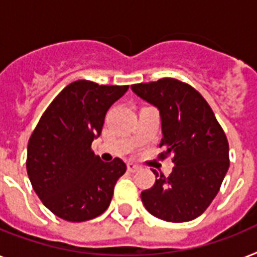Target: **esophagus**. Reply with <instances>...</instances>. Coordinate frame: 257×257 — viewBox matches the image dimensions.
<instances>
[{"label":"esophagus","instance_id":"esophagus-1","mask_svg":"<svg viewBox=\"0 0 257 257\" xmlns=\"http://www.w3.org/2000/svg\"><path fill=\"white\" fill-rule=\"evenodd\" d=\"M128 170L131 173H136L140 170V166L139 165H135V164H128Z\"/></svg>","mask_w":257,"mask_h":257}]
</instances>
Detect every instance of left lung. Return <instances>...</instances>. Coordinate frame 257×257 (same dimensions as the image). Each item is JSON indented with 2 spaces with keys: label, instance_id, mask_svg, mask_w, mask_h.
I'll list each match as a JSON object with an SVG mask.
<instances>
[{
  "label": "left lung",
  "instance_id": "left-lung-1",
  "mask_svg": "<svg viewBox=\"0 0 257 257\" xmlns=\"http://www.w3.org/2000/svg\"><path fill=\"white\" fill-rule=\"evenodd\" d=\"M131 88L160 112L161 158L172 154L174 164L169 177L153 170L156 183L141 193L144 206L166 222L193 220L216 197L228 170L226 135L207 101L186 83L165 78Z\"/></svg>",
  "mask_w": 257,
  "mask_h": 257
}]
</instances>
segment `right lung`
<instances>
[{
  "label": "right lung",
  "instance_id": "right-lung-1",
  "mask_svg": "<svg viewBox=\"0 0 257 257\" xmlns=\"http://www.w3.org/2000/svg\"><path fill=\"white\" fill-rule=\"evenodd\" d=\"M128 85H99L76 80L56 96L42 114L27 145L26 169L43 204L68 222L101 215L126 170L120 158L104 162L91 150L104 118Z\"/></svg>",
  "mask_w": 257,
  "mask_h": 257
}]
</instances>
